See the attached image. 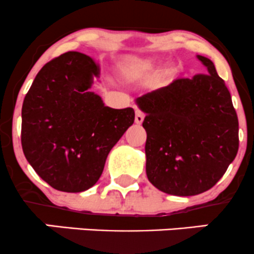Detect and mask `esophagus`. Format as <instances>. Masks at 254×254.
Returning a JSON list of instances; mask_svg holds the SVG:
<instances>
[{
	"mask_svg": "<svg viewBox=\"0 0 254 254\" xmlns=\"http://www.w3.org/2000/svg\"><path fill=\"white\" fill-rule=\"evenodd\" d=\"M143 118H145V116H143L142 112H141L140 109H136V116H135V123H136V124H142Z\"/></svg>",
	"mask_w": 254,
	"mask_h": 254,
	"instance_id": "esophagus-1",
	"label": "esophagus"
}]
</instances>
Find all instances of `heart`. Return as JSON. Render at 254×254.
<instances>
[{"mask_svg": "<svg viewBox=\"0 0 254 254\" xmlns=\"http://www.w3.org/2000/svg\"><path fill=\"white\" fill-rule=\"evenodd\" d=\"M157 63L152 58L131 57L125 63V73L130 79H140L154 70Z\"/></svg>", "mask_w": 254, "mask_h": 254, "instance_id": "b5f03b06", "label": "heart"}]
</instances>
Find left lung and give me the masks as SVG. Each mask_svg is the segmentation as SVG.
Here are the masks:
<instances>
[{
    "label": "left lung",
    "instance_id": "8db88e82",
    "mask_svg": "<svg viewBox=\"0 0 254 254\" xmlns=\"http://www.w3.org/2000/svg\"><path fill=\"white\" fill-rule=\"evenodd\" d=\"M207 73L176 79L136 100L146 114V174L158 190L194 196L212 189L239 151L231 95L209 58Z\"/></svg>",
    "mask_w": 254,
    "mask_h": 254
}]
</instances>
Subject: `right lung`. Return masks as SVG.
<instances>
[{"label":"right lung","instance_id":"obj_1","mask_svg":"<svg viewBox=\"0 0 254 254\" xmlns=\"http://www.w3.org/2000/svg\"><path fill=\"white\" fill-rule=\"evenodd\" d=\"M98 76L100 68L91 57L63 53L42 66L24 98V156L58 191L92 188L111 149L134 123V109L107 107L90 91Z\"/></svg>","mask_w":254,"mask_h":254}]
</instances>
